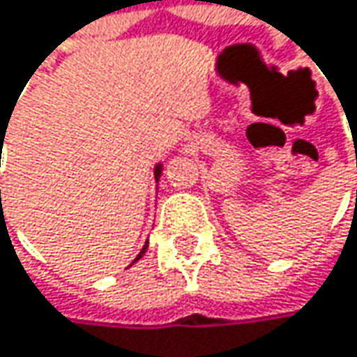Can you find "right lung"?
I'll return each instance as SVG.
<instances>
[{"label":"right lung","instance_id":"add662e5","mask_svg":"<svg viewBox=\"0 0 357 357\" xmlns=\"http://www.w3.org/2000/svg\"><path fill=\"white\" fill-rule=\"evenodd\" d=\"M3 137H6V135H1V139H3ZM161 174H163V163L159 161V163H155V169H153V176H155V181H159V178H161ZM0 194H1V192H0ZM146 247H149V241H146V243L143 245V249H141V253H139V255L135 257V261H139V259H141V257L145 255ZM135 261H132V264H135ZM132 264H130V266H132Z\"/></svg>","mask_w":357,"mask_h":357}]
</instances>
